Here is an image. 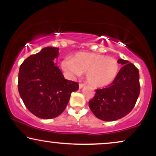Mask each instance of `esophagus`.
<instances>
[{
    "instance_id": "obj_1",
    "label": "esophagus",
    "mask_w": 156,
    "mask_h": 156,
    "mask_svg": "<svg viewBox=\"0 0 156 156\" xmlns=\"http://www.w3.org/2000/svg\"><path fill=\"white\" fill-rule=\"evenodd\" d=\"M84 86H85V84H84V83H79V88L80 89L83 88Z\"/></svg>"
}]
</instances>
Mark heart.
<instances>
[{
    "label": "heart",
    "instance_id": "obj_1",
    "mask_svg": "<svg viewBox=\"0 0 156 156\" xmlns=\"http://www.w3.org/2000/svg\"><path fill=\"white\" fill-rule=\"evenodd\" d=\"M61 66L71 78L86 73L87 82L94 87H103L111 84L119 71V62L116 58L84 52L76 53L72 58H64Z\"/></svg>",
    "mask_w": 156,
    "mask_h": 156
}]
</instances>
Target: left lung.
<instances>
[{
	"mask_svg": "<svg viewBox=\"0 0 156 156\" xmlns=\"http://www.w3.org/2000/svg\"><path fill=\"white\" fill-rule=\"evenodd\" d=\"M122 67L116 79L108 87L96 89L89 105L96 117L114 121L131 112L140 92L139 69L128 61L118 59Z\"/></svg>",
	"mask_w": 156,
	"mask_h": 156,
	"instance_id": "8db88e82",
	"label": "left lung"
}]
</instances>
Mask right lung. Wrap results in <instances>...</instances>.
Masks as SVG:
<instances>
[{
    "instance_id": "obj_1",
    "label": "right lung",
    "mask_w": 156,
    "mask_h": 156,
    "mask_svg": "<svg viewBox=\"0 0 156 156\" xmlns=\"http://www.w3.org/2000/svg\"><path fill=\"white\" fill-rule=\"evenodd\" d=\"M58 55V48H44L28 57L20 67V96L29 112L41 119L59 116L71 93L78 89V83L66 80L53 62Z\"/></svg>"
}]
</instances>
